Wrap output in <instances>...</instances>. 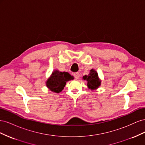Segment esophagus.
Here are the masks:
<instances>
[{
    "instance_id": "obj_1",
    "label": "esophagus",
    "mask_w": 145,
    "mask_h": 145,
    "mask_svg": "<svg viewBox=\"0 0 145 145\" xmlns=\"http://www.w3.org/2000/svg\"><path fill=\"white\" fill-rule=\"evenodd\" d=\"M74 77H75V78H76V79H78L80 77V74L78 72H75L74 74Z\"/></svg>"
}]
</instances>
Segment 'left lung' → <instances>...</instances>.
Listing matches in <instances>:
<instances>
[{
    "mask_svg": "<svg viewBox=\"0 0 145 145\" xmlns=\"http://www.w3.org/2000/svg\"><path fill=\"white\" fill-rule=\"evenodd\" d=\"M83 78L88 82V86L91 89L98 88L100 85L101 82L98 77V74L93 69L91 70L88 76H83Z\"/></svg>",
    "mask_w": 145,
    "mask_h": 145,
    "instance_id": "1",
    "label": "left lung"
}]
</instances>
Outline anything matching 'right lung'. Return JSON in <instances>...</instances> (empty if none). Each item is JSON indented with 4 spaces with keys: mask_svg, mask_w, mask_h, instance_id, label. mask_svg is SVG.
I'll use <instances>...</instances> for the list:
<instances>
[{
    "mask_svg": "<svg viewBox=\"0 0 145 145\" xmlns=\"http://www.w3.org/2000/svg\"><path fill=\"white\" fill-rule=\"evenodd\" d=\"M73 77L67 72H60L57 70L52 73L46 82V86L51 91L60 93L64 88L66 82L73 79Z\"/></svg>",
    "mask_w": 145,
    "mask_h": 145,
    "instance_id": "obj_1",
    "label": "right lung"
}]
</instances>
